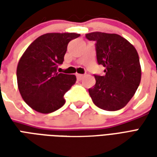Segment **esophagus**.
<instances>
[{
	"label": "esophagus",
	"mask_w": 157,
	"mask_h": 157,
	"mask_svg": "<svg viewBox=\"0 0 157 157\" xmlns=\"http://www.w3.org/2000/svg\"><path fill=\"white\" fill-rule=\"evenodd\" d=\"M76 77H77L78 80H82V77H83V75H82V74H76Z\"/></svg>",
	"instance_id": "1"
}]
</instances>
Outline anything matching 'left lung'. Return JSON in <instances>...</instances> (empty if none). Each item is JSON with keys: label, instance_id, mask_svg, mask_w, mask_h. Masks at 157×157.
Segmentation results:
<instances>
[{"label": "left lung", "instance_id": "8db88e82", "mask_svg": "<svg viewBox=\"0 0 157 157\" xmlns=\"http://www.w3.org/2000/svg\"><path fill=\"white\" fill-rule=\"evenodd\" d=\"M86 38L96 42L97 59L105 75H94L89 94L96 106L107 111L123 109L135 95L141 79L139 55L129 42L116 33L93 32Z\"/></svg>", "mask_w": 157, "mask_h": 157}]
</instances>
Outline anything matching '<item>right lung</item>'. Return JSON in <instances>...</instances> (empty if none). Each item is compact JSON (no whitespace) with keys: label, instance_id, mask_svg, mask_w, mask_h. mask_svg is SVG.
Returning <instances> with one entry per match:
<instances>
[{"label":"right lung","instance_id":"obj_1","mask_svg":"<svg viewBox=\"0 0 157 157\" xmlns=\"http://www.w3.org/2000/svg\"><path fill=\"white\" fill-rule=\"evenodd\" d=\"M80 37L75 33H50L29 45L17 68V79L22 99L33 110L49 113L65 104L64 95L76 81L75 75L57 72L64 61L69 42Z\"/></svg>","mask_w":157,"mask_h":157}]
</instances>
